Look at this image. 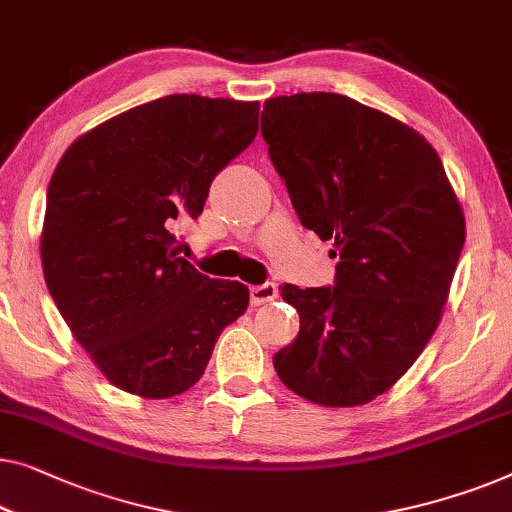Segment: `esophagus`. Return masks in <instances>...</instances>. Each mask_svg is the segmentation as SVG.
<instances>
[{"label": "esophagus", "mask_w": 512, "mask_h": 512, "mask_svg": "<svg viewBox=\"0 0 512 512\" xmlns=\"http://www.w3.org/2000/svg\"><path fill=\"white\" fill-rule=\"evenodd\" d=\"M277 286L270 284V281H265V284H258V286H251L249 288V295H251V305H265V302H272L277 298Z\"/></svg>", "instance_id": "obj_1"}]
</instances>
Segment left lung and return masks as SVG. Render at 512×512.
Instances as JSON below:
<instances>
[{
  "instance_id": "obj_1",
  "label": "left lung",
  "mask_w": 512,
  "mask_h": 512,
  "mask_svg": "<svg viewBox=\"0 0 512 512\" xmlns=\"http://www.w3.org/2000/svg\"><path fill=\"white\" fill-rule=\"evenodd\" d=\"M261 133L302 226L335 240V286H281L300 314L274 353L281 383L321 406L390 390L432 339L462 254V205L416 129L332 92L274 96Z\"/></svg>"
}]
</instances>
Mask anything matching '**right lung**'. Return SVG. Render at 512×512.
Returning <instances> with one entry per match:
<instances>
[{
	"label": "right lung",
	"instance_id": "add662e5",
	"mask_svg": "<svg viewBox=\"0 0 512 512\" xmlns=\"http://www.w3.org/2000/svg\"><path fill=\"white\" fill-rule=\"evenodd\" d=\"M258 131V101L170 94L99 124L48 184L41 263L78 344L131 395L166 399L201 379L249 288L177 254L210 184Z\"/></svg>",
	"mask_w": 512,
	"mask_h": 512
}]
</instances>
